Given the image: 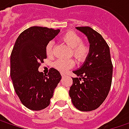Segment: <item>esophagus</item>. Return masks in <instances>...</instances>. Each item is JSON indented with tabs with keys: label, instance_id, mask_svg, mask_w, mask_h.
Masks as SVG:
<instances>
[{
	"label": "esophagus",
	"instance_id": "1",
	"mask_svg": "<svg viewBox=\"0 0 129 129\" xmlns=\"http://www.w3.org/2000/svg\"><path fill=\"white\" fill-rule=\"evenodd\" d=\"M61 75H62V77H64L65 76V74H64V73H61Z\"/></svg>",
	"mask_w": 129,
	"mask_h": 129
}]
</instances>
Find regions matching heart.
Masks as SVG:
<instances>
[{
	"instance_id": "obj_1",
	"label": "heart",
	"mask_w": 129,
	"mask_h": 129,
	"mask_svg": "<svg viewBox=\"0 0 129 129\" xmlns=\"http://www.w3.org/2000/svg\"><path fill=\"white\" fill-rule=\"evenodd\" d=\"M62 40L72 49V54L77 62H84L89 57L91 51L90 46L87 43L82 42V37L75 31H69L64 33L62 37ZM54 42L50 41L47 43L45 47L46 54L50 56L53 51ZM75 66V62L72 59H59L54 63V67L57 70L62 72L67 71L68 69Z\"/></svg>"
}]
</instances>
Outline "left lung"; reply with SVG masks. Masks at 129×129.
Segmentation results:
<instances>
[{
	"label": "left lung",
	"mask_w": 129,
	"mask_h": 129,
	"mask_svg": "<svg viewBox=\"0 0 129 129\" xmlns=\"http://www.w3.org/2000/svg\"><path fill=\"white\" fill-rule=\"evenodd\" d=\"M88 39L91 51L79 70L73 71L69 94L74 106L81 111L97 109L106 100L111 87L113 64L110 48L101 35L89 26L76 27Z\"/></svg>",
	"instance_id": "1"
}]
</instances>
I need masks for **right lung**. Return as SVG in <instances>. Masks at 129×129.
Masks as SVG:
<instances>
[{
    "label": "right lung",
    "instance_id": "obj_1",
    "mask_svg": "<svg viewBox=\"0 0 129 129\" xmlns=\"http://www.w3.org/2000/svg\"><path fill=\"white\" fill-rule=\"evenodd\" d=\"M59 29L32 26L17 38L11 54V77L22 104L32 111H41L50 103L54 89L61 80L59 72L50 68L47 75L38 69L47 58L45 47Z\"/></svg>",
    "mask_w": 129,
    "mask_h": 129
}]
</instances>
